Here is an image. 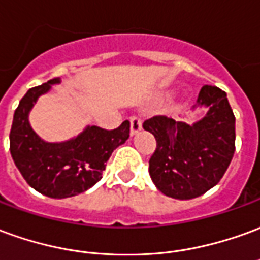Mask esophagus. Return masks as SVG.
Returning a JSON list of instances; mask_svg holds the SVG:
<instances>
[{
	"label": "esophagus",
	"instance_id": "obj_1",
	"mask_svg": "<svg viewBox=\"0 0 260 260\" xmlns=\"http://www.w3.org/2000/svg\"><path fill=\"white\" fill-rule=\"evenodd\" d=\"M141 129H142V121H141V118H131V135H135Z\"/></svg>",
	"mask_w": 260,
	"mask_h": 260
}]
</instances>
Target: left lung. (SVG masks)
<instances>
[{
  "instance_id": "8db88e82",
  "label": "left lung",
  "mask_w": 260,
  "mask_h": 260,
  "mask_svg": "<svg viewBox=\"0 0 260 260\" xmlns=\"http://www.w3.org/2000/svg\"><path fill=\"white\" fill-rule=\"evenodd\" d=\"M197 107H207L200 121L188 125L166 115L143 122L156 139L149 174L159 191L177 200L196 199L215 186L235 152V115L221 88L204 86Z\"/></svg>"
}]
</instances>
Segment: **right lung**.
I'll return each instance as SVG.
<instances>
[{"instance_id": "1", "label": "right lung", "mask_w": 260, "mask_h": 260, "mask_svg": "<svg viewBox=\"0 0 260 260\" xmlns=\"http://www.w3.org/2000/svg\"><path fill=\"white\" fill-rule=\"evenodd\" d=\"M57 83L60 79L34 87L19 101L11 126L10 150L29 186L52 199H66L86 191L101 180L114 149L129 138V121H124L117 129L87 126L66 142H45L32 129L28 115L39 95Z\"/></svg>"}]
</instances>
